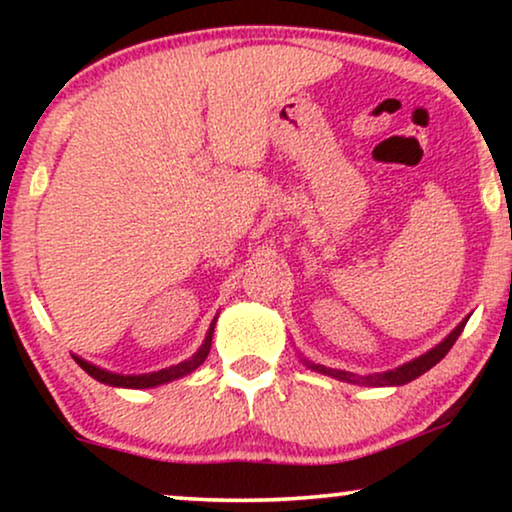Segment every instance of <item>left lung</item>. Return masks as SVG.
Masks as SVG:
<instances>
[{
    "instance_id": "obj_1",
    "label": "left lung",
    "mask_w": 512,
    "mask_h": 512,
    "mask_svg": "<svg viewBox=\"0 0 512 512\" xmlns=\"http://www.w3.org/2000/svg\"><path fill=\"white\" fill-rule=\"evenodd\" d=\"M466 321H468V317L464 321H459L457 328H454V331L447 335V338H443V342H438L436 347H431L426 354L417 356V359L403 363V366H398L394 370H387V373H373V375L347 373V370L326 368V366H321V363H314L310 359H305L303 354H300V361H303L310 370H314V373L335 377V380H340V382L359 384V387H401V384H408L412 380H417L419 375H424L426 370H431L440 359H443L447 352H450L452 345L457 342V338L461 335V331H464Z\"/></svg>"
}]
</instances>
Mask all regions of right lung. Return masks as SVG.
<instances>
[{
    "label": "right lung",
    "mask_w": 512,
    "mask_h": 512,
    "mask_svg": "<svg viewBox=\"0 0 512 512\" xmlns=\"http://www.w3.org/2000/svg\"><path fill=\"white\" fill-rule=\"evenodd\" d=\"M216 319H219V317H214L212 324H209V331L205 335V340H202L200 349L191 356V359L181 361V363H177V366L156 370V373H142V375L111 373V370H104L100 366H95V363L81 359V356H76V354H74V361L79 363V366L86 370L90 377H95V380L102 382V384H109V387H123V389H151V387H160V384L179 380V377L193 373L195 368L202 366V361H205L207 354H209V347H212V335H214Z\"/></svg>",
    "instance_id": "1"
}]
</instances>
